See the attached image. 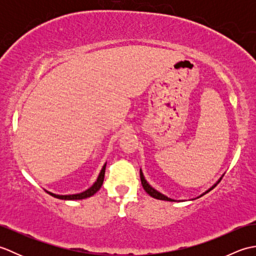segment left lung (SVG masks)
<instances>
[{"label": "left lung", "mask_w": 256, "mask_h": 256, "mask_svg": "<svg viewBox=\"0 0 256 256\" xmlns=\"http://www.w3.org/2000/svg\"><path fill=\"white\" fill-rule=\"evenodd\" d=\"M140 182H142V186H143V188H144V190H145V192H148L150 196V197H153V198H155V199H160V200H166V201H174L172 199H170V198H168V197H166V196H164V194H160V192H157V190H155L154 188H152L150 186V184H148V182H146L145 180V178H144V176H143V172H142V170H140ZM220 182V180H219ZM216 186V184H214V187H212V188H210L209 190H208V192H210V190L211 189H214V187Z\"/></svg>", "instance_id": "obj_1"}]
</instances>
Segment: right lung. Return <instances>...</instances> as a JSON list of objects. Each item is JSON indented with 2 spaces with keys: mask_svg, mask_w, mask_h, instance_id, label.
I'll list each match as a JSON object with an SVG mask.
<instances>
[{
  "mask_svg": "<svg viewBox=\"0 0 256 256\" xmlns=\"http://www.w3.org/2000/svg\"><path fill=\"white\" fill-rule=\"evenodd\" d=\"M104 174H106V165L103 166L102 170L100 172L99 177H98L96 182L94 184V186L90 187L88 190H86V192H81V194H66V196H60V194H52V192H48L50 194L52 197L58 198V199H62V200H79V199H86L88 197H91V196H94L98 190H99L102 186L103 180H104Z\"/></svg>",
  "mask_w": 256,
  "mask_h": 256,
  "instance_id": "add662e5",
  "label": "right lung"
}]
</instances>
